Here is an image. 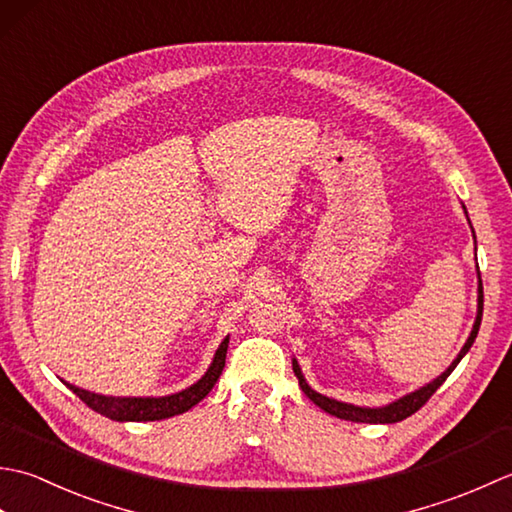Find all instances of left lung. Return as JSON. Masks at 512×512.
I'll use <instances>...</instances> for the list:
<instances>
[{"instance_id": "obj_1", "label": "left lung", "mask_w": 512, "mask_h": 512, "mask_svg": "<svg viewBox=\"0 0 512 512\" xmlns=\"http://www.w3.org/2000/svg\"><path fill=\"white\" fill-rule=\"evenodd\" d=\"M475 237V235H473ZM477 277H480V270H477ZM482 310H484V288H482V279L480 284H477V317H475V323H473V330L469 334V339H466L464 347L460 350L458 358L447 367V372H442L436 380H431L429 385H424L416 391H411V394L402 396L394 402H389V405L385 407H356V405H350V402H341V400H334V398H328L319 394V391H314L308 383L306 378H303L301 374V367L297 363V358H292V369H295V376L299 378V387L303 389V394H306L314 405L321 407L325 413H330V416H336L341 420H352V422H369V424H391V422H400L409 418L411 413H416L424 402H427L433 394H436V389L444 383V380L449 378V374L453 372L455 367H458V363L462 361V356L471 350V345L475 341L477 332H480V323H482Z\"/></svg>"}]
</instances>
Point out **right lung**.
<instances>
[{
  "mask_svg": "<svg viewBox=\"0 0 512 512\" xmlns=\"http://www.w3.org/2000/svg\"><path fill=\"white\" fill-rule=\"evenodd\" d=\"M226 350H228V336L217 347L213 356V363L206 369V374L193 383L191 387L178 391V394L171 396H160V398H116V396H103L94 394V391L81 389L70 383L68 385L76 396H79L85 405L94 409L101 416L116 420V422H149V420H165L171 416H178V413L189 411L191 407L198 405V402L209 394L213 385L220 378L224 363H226Z\"/></svg>",
  "mask_w": 512,
  "mask_h": 512,
  "instance_id": "add662e5",
  "label": "right lung"
}]
</instances>
